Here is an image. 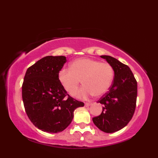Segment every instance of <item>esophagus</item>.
Wrapping results in <instances>:
<instances>
[{
	"mask_svg": "<svg viewBox=\"0 0 158 158\" xmlns=\"http://www.w3.org/2000/svg\"><path fill=\"white\" fill-rule=\"evenodd\" d=\"M92 105V103H89V102H86L85 103V106H89Z\"/></svg>",
	"mask_w": 158,
	"mask_h": 158,
	"instance_id": "esophagus-1",
	"label": "esophagus"
}]
</instances>
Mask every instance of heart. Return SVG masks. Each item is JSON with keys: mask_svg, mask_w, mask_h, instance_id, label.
<instances>
[{"mask_svg": "<svg viewBox=\"0 0 158 158\" xmlns=\"http://www.w3.org/2000/svg\"><path fill=\"white\" fill-rule=\"evenodd\" d=\"M113 77L114 70L110 64L88 58L74 60L70 68H62L58 73L63 88L71 95L75 93L81 80L84 85L75 94L79 98L92 95L102 96L109 91Z\"/></svg>", "mask_w": 158, "mask_h": 158, "instance_id": "1", "label": "heart"}]
</instances>
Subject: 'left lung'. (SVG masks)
<instances>
[{
  "label": "left lung",
  "mask_w": 158,
  "mask_h": 158,
  "mask_svg": "<svg viewBox=\"0 0 158 158\" xmlns=\"http://www.w3.org/2000/svg\"><path fill=\"white\" fill-rule=\"evenodd\" d=\"M112 66L115 77L109 90L98 100L102 105L100 115L92 118L98 128L112 133L125 127L132 118L137 98V82L128 66L110 56H101Z\"/></svg>",
  "instance_id": "left-lung-1"
}]
</instances>
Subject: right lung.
Returning a JSON list of instances; mask_svg holds the SVG:
<instances>
[{"mask_svg": "<svg viewBox=\"0 0 158 158\" xmlns=\"http://www.w3.org/2000/svg\"><path fill=\"white\" fill-rule=\"evenodd\" d=\"M63 56H48L26 70L22 84L25 111L35 127L44 132H62L71 123L74 110L84 103L67 94L58 78L66 63Z\"/></svg>", "mask_w": 158, "mask_h": 158, "instance_id": "right-lung-1", "label": "right lung"}]
</instances>
